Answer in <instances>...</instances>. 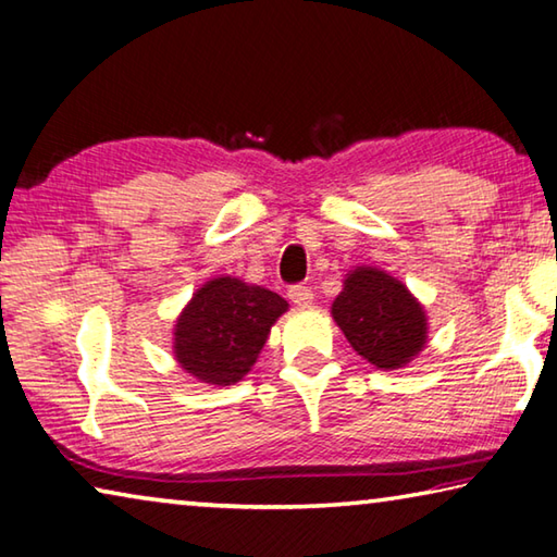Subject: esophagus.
I'll list each match as a JSON object with an SVG mask.
<instances>
[{"mask_svg":"<svg viewBox=\"0 0 557 557\" xmlns=\"http://www.w3.org/2000/svg\"><path fill=\"white\" fill-rule=\"evenodd\" d=\"M289 299L295 301V305L299 307V309H307V307H312L314 305V292L309 289V287H305V285H295V287H289Z\"/></svg>","mask_w":557,"mask_h":557,"instance_id":"esophagus-1","label":"esophagus"}]
</instances>
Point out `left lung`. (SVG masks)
Listing matches in <instances>:
<instances>
[{
	"mask_svg": "<svg viewBox=\"0 0 557 557\" xmlns=\"http://www.w3.org/2000/svg\"><path fill=\"white\" fill-rule=\"evenodd\" d=\"M334 322L358 356L381 371L405 369L428 344V314L391 272L358 265L332 305Z\"/></svg>",
	"mask_w": 557,
	"mask_h": 557,
	"instance_id": "left-lung-1",
	"label": "left lung"
}]
</instances>
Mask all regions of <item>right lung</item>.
Wrapping results in <instances>:
<instances>
[{"mask_svg":"<svg viewBox=\"0 0 557 557\" xmlns=\"http://www.w3.org/2000/svg\"><path fill=\"white\" fill-rule=\"evenodd\" d=\"M287 307L277 292L233 275L211 277L176 317L172 338L176 363L199 383L243 381Z\"/></svg>","mask_w":557,"mask_h":557,"instance_id":"add662e5","label":"right lung"}]
</instances>
